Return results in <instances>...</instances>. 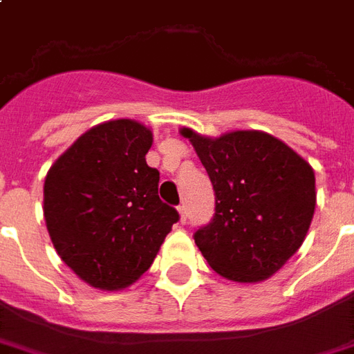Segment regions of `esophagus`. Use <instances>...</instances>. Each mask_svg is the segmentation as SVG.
Wrapping results in <instances>:
<instances>
[{"label":"esophagus","instance_id":"1","mask_svg":"<svg viewBox=\"0 0 354 354\" xmlns=\"http://www.w3.org/2000/svg\"><path fill=\"white\" fill-rule=\"evenodd\" d=\"M178 214H180V223H185V219H187V210H185L184 204L178 206Z\"/></svg>","mask_w":354,"mask_h":354}]
</instances>
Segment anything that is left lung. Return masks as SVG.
Instances as JSON below:
<instances>
[{"mask_svg":"<svg viewBox=\"0 0 354 354\" xmlns=\"http://www.w3.org/2000/svg\"><path fill=\"white\" fill-rule=\"evenodd\" d=\"M216 191L210 225L195 243L212 270L236 283L276 274L308 234L315 212V172L290 146L264 131L206 137L184 127Z\"/></svg>","mask_w":354,"mask_h":354,"instance_id":"obj_1","label":"left lung"}]
</instances>
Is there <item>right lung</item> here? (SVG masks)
Masks as SVG:
<instances>
[{
  "instance_id": "right-lung-1",
  "label": "right lung",
  "mask_w": 354,
  "mask_h": 354,
  "mask_svg": "<svg viewBox=\"0 0 354 354\" xmlns=\"http://www.w3.org/2000/svg\"><path fill=\"white\" fill-rule=\"evenodd\" d=\"M153 135L129 120L88 129L44 178V221L71 270L101 290L135 283L159 253L178 212L157 195L159 172L146 163Z\"/></svg>"
}]
</instances>
